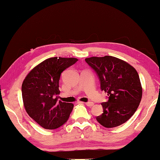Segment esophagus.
<instances>
[{
  "mask_svg": "<svg viewBox=\"0 0 160 160\" xmlns=\"http://www.w3.org/2000/svg\"><path fill=\"white\" fill-rule=\"evenodd\" d=\"M86 105L88 106V107H92V106H93V105H94V103L93 102H86Z\"/></svg>",
  "mask_w": 160,
  "mask_h": 160,
  "instance_id": "obj_1",
  "label": "esophagus"
}]
</instances>
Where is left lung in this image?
<instances>
[{
    "label": "left lung",
    "mask_w": 160,
    "mask_h": 160,
    "mask_svg": "<svg viewBox=\"0 0 160 160\" xmlns=\"http://www.w3.org/2000/svg\"><path fill=\"white\" fill-rule=\"evenodd\" d=\"M96 72L100 89L108 93V100L101 103L103 113L96 120L106 128L123 124L135 113L142 98L138 72L126 62L106 55L85 59Z\"/></svg>",
    "instance_id": "8db88e82"
}]
</instances>
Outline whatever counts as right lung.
<instances>
[{"mask_svg": "<svg viewBox=\"0 0 160 160\" xmlns=\"http://www.w3.org/2000/svg\"><path fill=\"white\" fill-rule=\"evenodd\" d=\"M77 58H50L34 67L22 85L24 105L31 118L46 129H55L69 119L72 103L58 101L59 82L63 71Z\"/></svg>", "mask_w": 160, "mask_h": 160, "instance_id": "right-lung-1", "label": "right lung"}]
</instances>
